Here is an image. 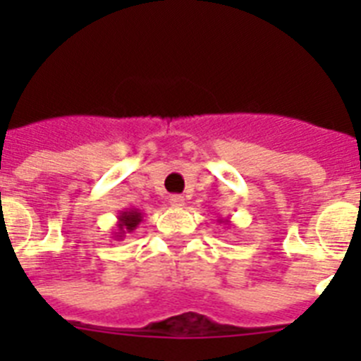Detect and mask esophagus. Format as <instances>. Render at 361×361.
Returning a JSON list of instances; mask_svg holds the SVG:
<instances>
[{
  "label": "esophagus",
  "mask_w": 361,
  "mask_h": 361,
  "mask_svg": "<svg viewBox=\"0 0 361 361\" xmlns=\"http://www.w3.org/2000/svg\"><path fill=\"white\" fill-rule=\"evenodd\" d=\"M184 202H186V200H184L183 195H171L170 197V204L173 206V208H183Z\"/></svg>",
  "instance_id": "obj_1"
}]
</instances>
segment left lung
Masks as SVG:
<instances>
[{
  "label": "left lung",
  "mask_w": 361,
  "mask_h": 361,
  "mask_svg": "<svg viewBox=\"0 0 361 361\" xmlns=\"http://www.w3.org/2000/svg\"><path fill=\"white\" fill-rule=\"evenodd\" d=\"M219 222H220V224H229V220H228V219H220Z\"/></svg>",
  "instance_id": "8db88e82"
}]
</instances>
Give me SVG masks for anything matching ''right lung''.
Masks as SVG:
<instances>
[{
  "label": "right lung",
  "mask_w": 361,
  "mask_h": 361,
  "mask_svg": "<svg viewBox=\"0 0 361 361\" xmlns=\"http://www.w3.org/2000/svg\"><path fill=\"white\" fill-rule=\"evenodd\" d=\"M142 220H145V215H142L141 209L128 208L119 212V215H117L116 231H114V238H116V240H123V238L126 237V233L135 231Z\"/></svg>",
  "instance_id": "right-lung-1"
}]
</instances>
